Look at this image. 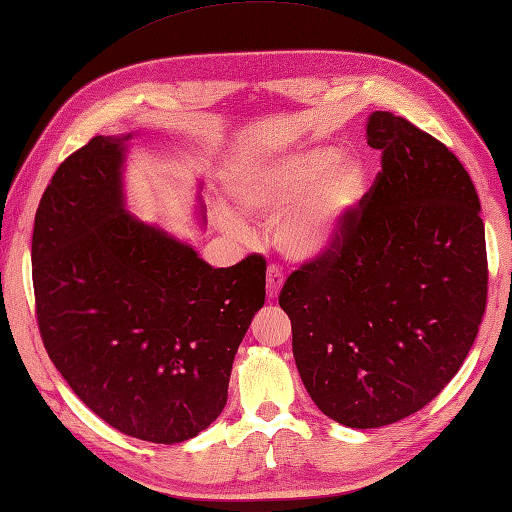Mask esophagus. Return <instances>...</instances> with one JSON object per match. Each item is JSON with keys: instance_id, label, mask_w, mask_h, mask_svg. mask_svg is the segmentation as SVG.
Listing matches in <instances>:
<instances>
[{"instance_id": "esophagus-1", "label": "esophagus", "mask_w": 512, "mask_h": 512, "mask_svg": "<svg viewBox=\"0 0 512 512\" xmlns=\"http://www.w3.org/2000/svg\"><path fill=\"white\" fill-rule=\"evenodd\" d=\"M283 288V272L279 266H268V275H266V290H268V299L275 301L279 292Z\"/></svg>"}]
</instances>
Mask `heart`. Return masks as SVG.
<instances>
[{
    "mask_svg": "<svg viewBox=\"0 0 512 512\" xmlns=\"http://www.w3.org/2000/svg\"><path fill=\"white\" fill-rule=\"evenodd\" d=\"M366 185L368 168L360 157H340L334 146H314L242 165L229 178V194L248 216L277 220L275 244L283 255L314 261L340 244ZM224 224L233 233L244 231L231 216Z\"/></svg>",
    "mask_w": 512,
    "mask_h": 512,
    "instance_id": "heart-1",
    "label": "heart"
}]
</instances>
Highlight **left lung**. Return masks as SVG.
I'll return each instance as SVG.
<instances>
[{
    "label": "left lung",
    "mask_w": 512,
    "mask_h": 512,
    "mask_svg": "<svg viewBox=\"0 0 512 512\" xmlns=\"http://www.w3.org/2000/svg\"><path fill=\"white\" fill-rule=\"evenodd\" d=\"M382 172L340 244L279 294L318 410L384 427L427 406L465 362L486 307L478 192L445 144L388 111L368 115Z\"/></svg>",
    "instance_id": "8db88e82"
}]
</instances>
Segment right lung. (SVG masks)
I'll return each instance as SVG.
<instances>
[{
    "label": "right lung",
    "mask_w": 512,
    "mask_h": 512,
    "mask_svg": "<svg viewBox=\"0 0 512 512\" xmlns=\"http://www.w3.org/2000/svg\"><path fill=\"white\" fill-rule=\"evenodd\" d=\"M93 137L43 192L32 283L45 351L102 421L174 445L227 406L237 347L266 301V259L211 268L126 211L128 141Z\"/></svg>",
    "instance_id": "right-lung-1"
}]
</instances>
